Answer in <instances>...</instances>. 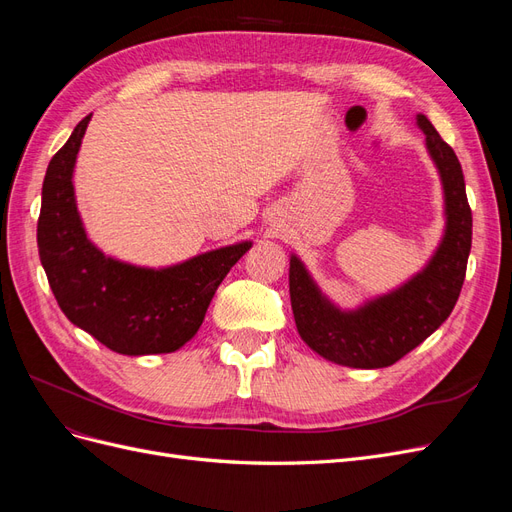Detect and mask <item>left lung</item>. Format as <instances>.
<instances>
[{
	"label": "left lung",
	"instance_id": "8db88e82",
	"mask_svg": "<svg viewBox=\"0 0 512 512\" xmlns=\"http://www.w3.org/2000/svg\"><path fill=\"white\" fill-rule=\"evenodd\" d=\"M436 162L446 203V232L429 265L399 290L342 312L322 297L297 256L290 258V303L303 342L339 365L378 369L397 363L451 316L466 280L472 247V209L453 147L418 115Z\"/></svg>",
	"mask_w": 512,
	"mask_h": 512
}]
</instances>
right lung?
I'll return each mask as SVG.
<instances>
[{
	"instance_id": "obj_1",
	"label": "right lung",
	"mask_w": 512,
	"mask_h": 512,
	"mask_svg": "<svg viewBox=\"0 0 512 512\" xmlns=\"http://www.w3.org/2000/svg\"><path fill=\"white\" fill-rule=\"evenodd\" d=\"M89 119L46 168L38 218L44 273L61 312L108 350L128 356L175 352L196 335L215 290L252 243L220 247L160 271L106 258L85 235L72 188Z\"/></svg>"
}]
</instances>
